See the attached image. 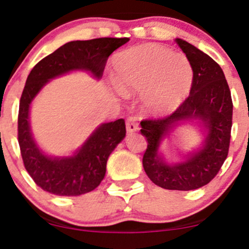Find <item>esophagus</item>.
Instances as JSON below:
<instances>
[{
    "instance_id": "esophagus-1",
    "label": "esophagus",
    "mask_w": 249,
    "mask_h": 249,
    "mask_svg": "<svg viewBox=\"0 0 249 249\" xmlns=\"http://www.w3.org/2000/svg\"><path fill=\"white\" fill-rule=\"evenodd\" d=\"M126 130L128 133L136 132L138 130V119L137 117L130 116L126 118Z\"/></svg>"
}]
</instances>
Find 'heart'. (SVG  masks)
<instances>
[{
	"label": "heart",
	"mask_w": 249,
	"mask_h": 249,
	"mask_svg": "<svg viewBox=\"0 0 249 249\" xmlns=\"http://www.w3.org/2000/svg\"><path fill=\"white\" fill-rule=\"evenodd\" d=\"M116 82L126 93L142 92L148 110L156 113L172 111L191 90L193 69L181 53L157 44L125 51L115 62Z\"/></svg>",
	"instance_id": "b5f03b06"
}]
</instances>
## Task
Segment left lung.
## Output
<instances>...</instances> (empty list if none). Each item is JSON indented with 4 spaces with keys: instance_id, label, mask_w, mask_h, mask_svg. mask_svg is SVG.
Segmentation results:
<instances>
[{
    "instance_id": "left-lung-1",
    "label": "left lung",
    "mask_w": 249,
    "mask_h": 249,
    "mask_svg": "<svg viewBox=\"0 0 249 249\" xmlns=\"http://www.w3.org/2000/svg\"><path fill=\"white\" fill-rule=\"evenodd\" d=\"M176 42L192 65L190 96L172 115L141 122V132L147 141L142 166L148 178L158 186L166 190L191 191L207 185L227 158L233 102L224 71L218 63L184 39L177 38ZM191 118H199L209 127L207 146L185 163L168 167L158 157L162 134L177 121Z\"/></svg>"
}]
</instances>
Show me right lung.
I'll list each match as a JSON object with an SVG mask.
<instances>
[{
	"instance_id": "add662e5",
	"label": "right lung",
	"mask_w": 249,
	"mask_h": 249,
	"mask_svg": "<svg viewBox=\"0 0 249 249\" xmlns=\"http://www.w3.org/2000/svg\"><path fill=\"white\" fill-rule=\"evenodd\" d=\"M126 42L127 37L69 42L41 59L30 71L19 99L17 138L25 170L42 190L67 196L95 190L104 179L108 156L125 137L126 128L124 119L107 123L102 125L73 157L51 159L38 150L31 137V101L48 79L68 71L84 69L98 78L102 77L108 56Z\"/></svg>"
}]
</instances>
